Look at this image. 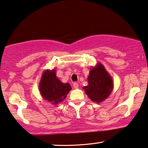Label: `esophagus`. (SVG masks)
<instances>
[{
	"mask_svg": "<svg viewBox=\"0 0 148 148\" xmlns=\"http://www.w3.org/2000/svg\"><path fill=\"white\" fill-rule=\"evenodd\" d=\"M73 86H74L75 88H78V84L77 82H74V84H73Z\"/></svg>",
	"mask_w": 148,
	"mask_h": 148,
	"instance_id": "1",
	"label": "esophagus"
}]
</instances>
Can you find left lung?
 Masks as SVG:
<instances>
[{"label":"left lung","mask_w":148,"mask_h":148,"mask_svg":"<svg viewBox=\"0 0 148 148\" xmlns=\"http://www.w3.org/2000/svg\"><path fill=\"white\" fill-rule=\"evenodd\" d=\"M87 79L88 84L83 88L92 101L100 103L112 92L113 80L101 64H97L90 69Z\"/></svg>","instance_id":"left-lung-1"}]
</instances>
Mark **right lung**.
<instances>
[{
  "label": "right lung",
  "instance_id": "1",
  "mask_svg": "<svg viewBox=\"0 0 148 148\" xmlns=\"http://www.w3.org/2000/svg\"><path fill=\"white\" fill-rule=\"evenodd\" d=\"M72 89L69 83H63L56 76V70H47L42 73L39 90L43 99L53 105L64 101Z\"/></svg>",
  "mask_w": 148,
  "mask_h": 148
}]
</instances>
